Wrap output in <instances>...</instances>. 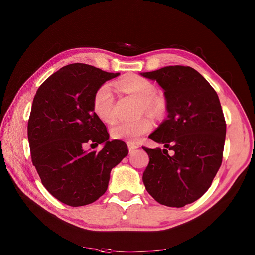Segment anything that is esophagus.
Returning a JSON list of instances; mask_svg holds the SVG:
<instances>
[{
  "mask_svg": "<svg viewBox=\"0 0 255 255\" xmlns=\"http://www.w3.org/2000/svg\"><path fill=\"white\" fill-rule=\"evenodd\" d=\"M128 148H129V154H130V155H132V154H134V153H135V151H136V149L138 148V146H137V145H135V144L128 143Z\"/></svg>",
  "mask_w": 255,
  "mask_h": 255,
  "instance_id": "1",
  "label": "esophagus"
}]
</instances>
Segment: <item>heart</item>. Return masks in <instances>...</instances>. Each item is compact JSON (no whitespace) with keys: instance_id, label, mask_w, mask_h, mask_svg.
Returning <instances> with one entry per match:
<instances>
[{"instance_id":"obj_1","label":"heart","mask_w":255,"mask_h":255,"mask_svg":"<svg viewBox=\"0 0 255 255\" xmlns=\"http://www.w3.org/2000/svg\"><path fill=\"white\" fill-rule=\"evenodd\" d=\"M118 88L140 100V110L152 115L162 114L165 110L164 100L154 95L155 86L144 77L128 74L117 84ZM114 94L111 86L104 84L97 89L93 96V109L96 116L105 123L114 119ZM153 129V121L149 117H142L134 121H122L111 128V134L115 139L137 143L140 138Z\"/></svg>"}]
</instances>
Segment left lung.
<instances>
[{"label":"left lung","mask_w":255,"mask_h":255,"mask_svg":"<svg viewBox=\"0 0 255 255\" xmlns=\"http://www.w3.org/2000/svg\"><path fill=\"white\" fill-rule=\"evenodd\" d=\"M164 90L167 119L149 136L164 149H149L142 175L159 204L181 208L202 197L221 165L226 124L217 93L188 66L140 73ZM173 154L169 155L168 150Z\"/></svg>","instance_id":"1"}]
</instances>
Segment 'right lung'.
I'll return each mask as SVG.
<instances>
[{
	"instance_id": "add662e5",
	"label": "right lung",
	"mask_w": 255,
	"mask_h": 255,
	"mask_svg": "<svg viewBox=\"0 0 255 255\" xmlns=\"http://www.w3.org/2000/svg\"><path fill=\"white\" fill-rule=\"evenodd\" d=\"M120 73L75 63L64 66L39 87L28 122L33 165L46 190L71 207L103 195L111 171L128 155L122 140L110 141L106 126L93 109V96ZM105 144L98 153L87 143Z\"/></svg>"
}]
</instances>
